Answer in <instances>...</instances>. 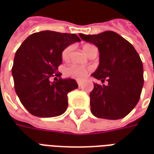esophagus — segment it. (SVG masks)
<instances>
[{"label":"esophagus","instance_id":"34e87169","mask_svg":"<svg viewBox=\"0 0 154 154\" xmlns=\"http://www.w3.org/2000/svg\"><path fill=\"white\" fill-rule=\"evenodd\" d=\"M77 85H79V86H81V85H82V81H79V80H77Z\"/></svg>","mask_w":154,"mask_h":154}]
</instances>
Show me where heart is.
<instances>
[{
  "instance_id": "b5f03b06",
  "label": "heart",
  "mask_w": 154,
  "mask_h": 154,
  "mask_svg": "<svg viewBox=\"0 0 154 154\" xmlns=\"http://www.w3.org/2000/svg\"><path fill=\"white\" fill-rule=\"evenodd\" d=\"M92 47L94 46H93L91 45H83V50H84L85 53H86V55L88 54L89 50L91 49ZM72 49V46H68L65 49H63L62 53H61V58H62L63 60H68L69 59ZM89 72V69L80 67V66H77V65H70L69 67L65 68V71H64L65 76H67L69 77H72V78H74V79L77 80H82L85 78Z\"/></svg>"
}]
</instances>
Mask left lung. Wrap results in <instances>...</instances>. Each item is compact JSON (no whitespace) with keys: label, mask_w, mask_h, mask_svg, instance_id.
I'll list each match as a JSON object with an SVG mask.
<instances>
[{"label":"left lung","mask_w":154,"mask_h":154,"mask_svg":"<svg viewBox=\"0 0 154 154\" xmlns=\"http://www.w3.org/2000/svg\"><path fill=\"white\" fill-rule=\"evenodd\" d=\"M79 36L98 48L100 63L92 76L102 84L107 83L94 84L89 94L92 113L104 119L123 118L134 109L141 97L144 77L140 56L127 40L112 31Z\"/></svg>","instance_id":"obj_1"}]
</instances>
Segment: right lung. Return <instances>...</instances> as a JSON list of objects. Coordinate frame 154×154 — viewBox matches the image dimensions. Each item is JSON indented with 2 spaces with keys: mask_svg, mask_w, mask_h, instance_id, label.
<instances>
[{
  "mask_svg": "<svg viewBox=\"0 0 154 154\" xmlns=\"http://www.w3.org/2000/svg\"><path fill=\"white\" fill-rule=\"evenodd\" d=\"M81 42L76 34L42 31L30 35L17 50L12 68L15 91L24 107L33 116H60L68 107V94L77 89L73 79L57 80L62 62L61 53ZM56 78V77H54Z\"/></svg>",
  "mask_w": 154,
  "mask_h": 154,
  "instance_id": "obj_1",
  "label": "right lung"
}]
</instances>
